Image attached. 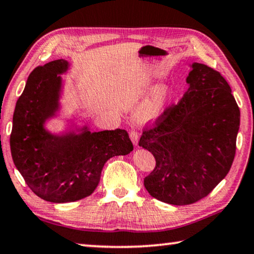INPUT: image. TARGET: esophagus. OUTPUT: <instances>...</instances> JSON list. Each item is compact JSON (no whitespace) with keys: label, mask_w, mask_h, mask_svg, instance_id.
Wrapping results in <instances>:
<instances>
[{"label":"esophagus","mask_w":254,"mask_h":254,"mask_svg":"<svg viewBox=\"0 0 254 254\" xmlns=\"http://www.w3.org/2000/svg\"><path fill=\"white\" fill-rule=\"evenodd\" d=\"M129 137L131 139V142L134 143L135 146H138V138H139V134L135 129H131L129 131Z\"/></svg>","instance_id":"obj_1"}]
</instances>
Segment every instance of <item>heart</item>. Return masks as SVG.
<instances>
[{
	"instance_id": "1",
	"label": "heart",
	"mask_w": 254,
	"mask_h": 254,
	"mask_svg": "<svg viewBox=\"0 0 254 254\" xmlns=\"http://www.w3.org/2000/svg\"><path fill=\"white\" fill-rule=\"evenodd\" d=\"M146 93L151 97L138 112V119L142 122H150L159 118L174 99L173 91L166 86L161 87L159 85H151L147 87Z\"/></svg>"
}]
</instances>
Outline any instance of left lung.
<instances>
[{
  "instance_id": "1",
  "label": "left lung",
  "mask_w": 254,
  "mask_h": 254,
  "mask_svg": "<svg viewBox=\"0 0 254 254\" xmlns=\"http://www.w3.org/2000/svg\"><path fill=\"white\" fill-rule=\"evenodd\" d=\"M186 81L184 96L138 143L155 158L144 186L151 196L174 205L195 203L226 177L240 128L239 105L220 72L194 62Z\"/></svg>"
}]
</instances>
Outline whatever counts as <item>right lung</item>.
<instances>
[{
  "label": "right lung",
  "instance_id": "right-lung-1",
  "mask_svg": "<svg viewBox=\"0 0 254 254\" xmlns=\"http://www.w3.org/2000/svg\"><path fill=\"white\" fill-rule=\"evenodd\" d=\"M68 61H51L35 68L15 104L11 155L26 184L41 198L53 203L78 201L99 185L104 163L134 149L125 129L94 131L85 126L79 134L54 135L44 128L59 110L61 73Z\"/></svg>",
  "mask_w": 254,
  "mask_h": 254
}]
</instances>
